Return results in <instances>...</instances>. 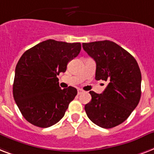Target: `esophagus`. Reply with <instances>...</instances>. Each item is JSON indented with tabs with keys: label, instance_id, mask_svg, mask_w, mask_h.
Masks as SVG:
<instances>
[{
	"label": "esophagus",
	"instance_id": "1",
	"mask_svg": "<svg viewBox=\"0 0 154 154\" xmlns=\"http://www.w3.org/2000/svg\"><path fill=\"white\" fill-rule=\"evenodd\" d=\"M83 90H81V89H78V94H79H79H81V93H83Z\"/></svg>",
	"mask_w": 154,
	"mask_h": 154
}]
</instances>
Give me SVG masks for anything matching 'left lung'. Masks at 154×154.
I'll return each instance as SVG.
<instances>
[{
	"mask_svg": "<svg viewBox=\"0 0 154 154\" xmlns=\"http://www.w3.org/2000/svg\"><path fill=\"white\" fill-rule=\"evenodd\" d=\"M96 61V79L108 82L103 93L91 91V100L84 107L87 116L101 128L119 125L130 116L140 99L141 74L133 56L113 42L83 43Z\"/></svg>",
	"mask_w": 154,
	"mask_h": 154,
	"instance_id": "left-lung-1",
	"label": "left lung"
}]
</instances>
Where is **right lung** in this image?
<instances>
[{
	"label": "right lung",
	"instance_id": "obj_1",
	"mask_svg": "<svg viewBox=\"0 0 154 154\" xmlns=\"http://www.w3.org/2000/svg\"><path fill=\"white\" fill-rule=\"evenodd\" d=\"M80 51L79 42L49 39L21 55L15 69L13 94L28 122L48 128L63 117L77 90L73 87L61 89L57 75L66 71L69 62Z\"/></svg>",
	"mask_w": 154,
	"mask_h": 154
}]
</instances>
